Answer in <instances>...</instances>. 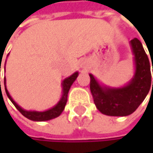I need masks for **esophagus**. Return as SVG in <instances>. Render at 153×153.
Listing matches in <instances>:
<instances>
[{
	"mask_svg": "<svg viewBox=\"0 0 153 153\" xmlns=\"http://www.w3.org/2000/svg\"><path fill=\"white\" fill-rule=\"evenodd\" d=\"M80 67H81V68H83V69H86V68H87V65H86L84 63H82V64L80 65Z\"/></svg>",
	"mask_w": 153,
	"mask_h": 153,
	"instance_id": "esophagus-1",
	"label": "esophagus"
}]
</instances>
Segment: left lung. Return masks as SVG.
<instances>
[{
  "label": "left lung",
  "mask_w": 153,
  "mask_h": 153,
  "mask_svg": "<svg viewBox=\"0 0 153 153\" xmlns=\"http://www.w3.org/2000/svg\"><path fill=\"white\" fill-rule=\"evenodd\" d=\"M129 44L134 55L135 74L128 84L119 88L107 87L100 84L94 75L89 74L90 91L94 103L99 111L108 116H128L133 113L152 88V74L148 56L138 39L134 38L129 42ZM150 56L152 59V55Z\"/></svg>",
  "instance_id": "obj_1"
}]
</instances>
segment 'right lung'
<instances>
[{"mask_svg":"<svg viewBox=\"0 0 153 153\" xmlns=\"http://www.w3.org/2000/svg\"><path fill=\"white\" fill-rule=\"evenodd\" d=\"M6 64V63H5ZM1 68V65H0ZM79 75V73L75 72L74 74H73L71 76L65 78L63 82H62V88H63V94L62 97L60 98V100L58 101V103L53 106L52 108L44 111H26L24 110L22 107H20L15 101L13 100V98L11 97V96L10 95L7 87H6V78H4V87H5V91L6 94L8 96V97L10 98V100L12 102V104L15 105V107L27 119L33 120V121H46V120H49L52 119H55L56 117H58L64 111L66 102H67V96H68V92L69 89L71 88V86L73 85V83L75 81V79H77V77ZM0 88H1V82H0Z\"/></svg>","mask_w":153,"mask_h":153,"instance_id":"obj_1","label":"right lung"}]
</instances>
